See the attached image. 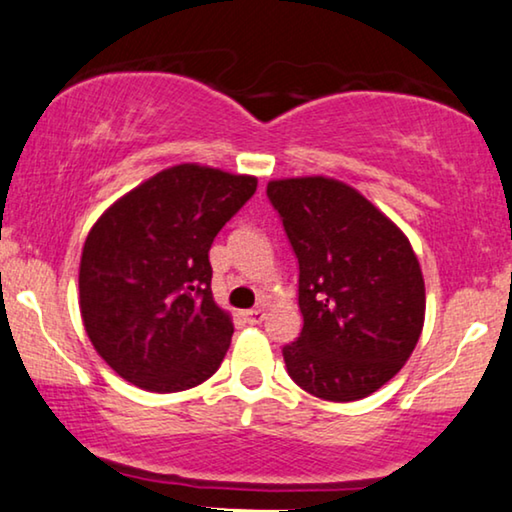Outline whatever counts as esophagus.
Here are the masks:
<instances>
[{"label":"esophagus","mask_w":512,"mask_h":512,"mask_svg":"<svg viewBox=\"0 0 512 512\" xmlns=\"http://www.w3.org/2000/svg\"><path fill=\"white\" fill-rule=\"evenodd\" d=\"M243 318H246V322H250V325H259V322L266 318V313L262 311V308H253V311L243 313Z\"/></svg>","instance_id":"1"}]
</instances>
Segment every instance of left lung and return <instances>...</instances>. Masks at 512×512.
<instances>
[{
	"mask_svg": "<svg viewBox=\"0 0 512 512\" xmlns=\"http://www.w3.org/2000/svg\"><path fill=\"white\" fill-rule=\"evenodd\" d=\"M299 262L304 329L283 348L290 378L327 401H357L406 364L424 325V280L406 236L334 178L271 181Z\"/></svg>",
	"mask_w": 512,
	"mask_h": 512,
	"instance_id": "8db88e82",
	"label": "left lung"
}]
</instances>
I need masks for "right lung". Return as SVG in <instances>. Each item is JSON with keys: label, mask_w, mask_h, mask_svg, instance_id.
<instances>
[{"label": "right lung", "mask_w": 512, "mask_h": 512, "mask_svg": "<svg viewBox=\"0 0 512 512\" xmlns=\"http://www.w3.org/2000/svg\"><path fill=\"white\" fill-rule=\"evenodd\" d=\"M255 190L253 176L178 164L90 229L78 273L83 325L127 383L167 394L218 371L234 325L213 301L208 250Z\"/></svg>", "instance_id": "add662e5"}]
</instances>
